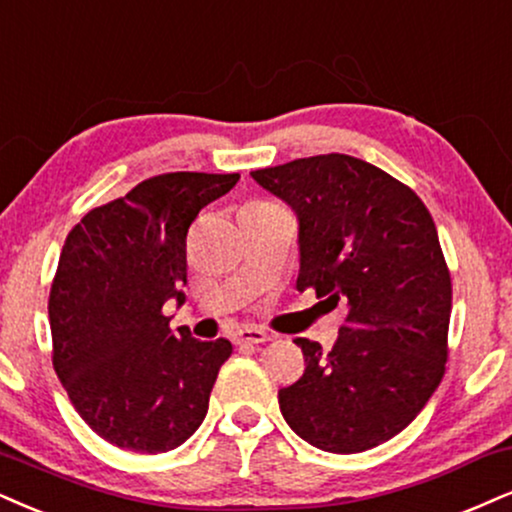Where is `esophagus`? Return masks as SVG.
I'll list each match as a JSON object with an SVG mask.
<instances>
[{"mask_svg": "<svg viewBox=\"0 0 512 512\" xmlns=\"http://www.w3.org/2000/svg\"><path fill=\"white\" fill-rule=\"evenodd\" d=\"M270 339L273 337H270L266 330H258V327H242V330L235 334L237 344H266Z\"/></svg>", "mask_w": 512, "mask_h": 512, "instance_id": "1", "label": "esophagus"}]
</instances>
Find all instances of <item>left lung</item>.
Instances as JSON below:
<instances>
[{
	"label": "left lung",
	"mask_w": 512,
	"mask_h": 512,
	"mask_svg": "<svg viewBox=\"0 0 512 512\" xmlns=\"http://www.w3.org/2000/svg\"><path fill=\"white\" fill-rule=\"evenodd\" d=\"M299 220L296 289L344 301L337 344L294 339L306 370L280 389L301 439L361 453L396 437L444 377L451 275L434 220L413 189L346 154L251 173Z\"/></svg>",
	"instance_id": "1"
}]
</instances>
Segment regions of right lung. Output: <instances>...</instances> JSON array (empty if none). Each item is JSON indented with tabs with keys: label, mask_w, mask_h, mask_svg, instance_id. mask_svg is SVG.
<instances>
[{
	"label": "right lung",
	"mask_w": 512,
	"mask_h": 512,
	"mask_svg": "<svg viewBox=\"0 0 512 512\" xmlns=\"http://www.w3.org/2000/svg\"><path fill=\"white\" fill-rule=\"evenodd\" d=\"M237 180L156 175L68 232L49 294L54 370L80 418L118 449H178L206 418L232 344L173 332L163 304H185L189 225Z\"/></svg>",
	"instance_id": "add662e5"
}]
</instances>
